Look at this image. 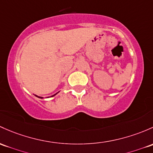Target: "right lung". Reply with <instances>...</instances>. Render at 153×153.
Listing matches in <instances>:
<instances>
[{"mask_svg": "<svg viewBox=\"0 0 153 153\" xmlns=\"http://www.w3.org/2000/svg\"><path fill=\"white\" fill-rule=\"evenodd\" d=\"M59 92L56 93V94H53V95L51 96V97H46V98H48V97H53V96H55V95H56V94H58V93H59ZM34 95H35V96H36V97H39V98H41V99H42V98H44V97H39V96H37V95H36V94H34Z\"/></svg>", "mask_w": 153, "mask_h": 153, "instance_id": "right-lung-1", "label": "right lung"}]
</instances>
